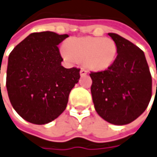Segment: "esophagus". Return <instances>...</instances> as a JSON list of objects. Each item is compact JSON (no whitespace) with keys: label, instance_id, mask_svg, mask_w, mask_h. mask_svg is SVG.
Instances as JSON below:
<instances>
[{"label":"esophagus","instance_id":"1","mask_svg":"<svg viewBox=\"0 0 157 157\" xmlns=\"http://www.w3.org/2000/svg\"><path fill=\"white\" fill-rule=\"evenodd\" d=\"M87 72H88L87 70H85V69H84V68H82V69L80 70V75L81 76H85V75L87 74Z\"/></svg>","mask_w":157,"mask_h":157}]
</instances>
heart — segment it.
<instances>
[{
	"instance_id": "obj_1",
	"label": "heart",
	"mask_w": 157,
	"mask_h": 157,
	"mask_svg": "<svg viewBox=\"0 0 157 157\" xmlns=\"http://www.w3.org/2000/svg\"><path fill=\"white\" fill-rule=\"evenodd\" d=\"M61 55L67 60L82 61L90 70L102 71L113 63L117 45L109 37H72L66 41Z\"/></svg>"
}]
</instances>
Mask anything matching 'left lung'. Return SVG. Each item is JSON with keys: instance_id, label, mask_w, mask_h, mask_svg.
Wrapping results in <instances>:
<instances>
[{"instance_id": "left-lung-1", "label": "left lung", "mask_w": 157, "mask_h": 157, "mask_svg": "<svg viewBox=\"0 0 157 157\" xmlns=\"http://www.w3.org/2000/svg\"><path fill=\"white\" fill-rule=\"evenodd\" d=\"M109 36L118 55L109 67L90 72V91L97 113L113 125H126L146 109L152 96V78L144 51L115 33Z\"/></svg>"}]
</instances>
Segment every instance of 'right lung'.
<instances>
[{
    "label": "right lung",
    "mask_w": 157,
    "mask_h": 157,
    "mask_svg": "<svg viewBox=\"0 0 157 157\" xmlns=\"http://www.w3.org/2000/svg\"><path fill=\"white\" fill-rule=\"evenodd\" d=\"M68 37L52 31L31 33L11 52L6 90L13 108L27 121L44 125L54 121L67 105L80 69H67L58 44Z\"/></svg>",
    "instance_id": "obj_1"
}]
</instances>
